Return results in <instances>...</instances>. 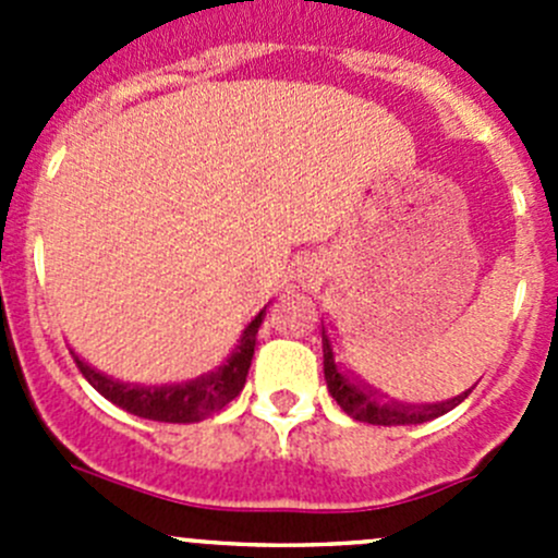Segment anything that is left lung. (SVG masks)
Returning a JSON list of instances; mask_svg holds the SVG:
<instances>
[{"label":"left lung","mask_w":558,"mask_h":558,"mask_svg":"<svg viewBox=\"0 0 558 558\" xmlns=\"http://www.w3.org/2000/svg\"><path fill=\"white\" fill-rule=\"evenodd\" d=\"M320 337H324V378L326 388H329L331 399L351 415L353 421H362V424L373 426H408V424H424V421L440 418L448 410H453L456 404L464 402L470 397L472 388L461 391L459 397L446 399V402H397L388 393L378 391L375 386L364 384L356 373L345 367L342 362H337L335 345H331V337L326 331L324 320H320Z\"/></svg>","instance_id":"obj_1"}]
</instances>
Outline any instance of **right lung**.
<instances>
[{
    "label": "right lung",
    "instance_id": "obj_1",
    "mask_svg": "<svg viewBox=\"0 0 558 558\" xmlns=\"http://www.w3.org/2000/svg\"><path fill=\"white\" fill-rule=\"evenodd\" d=\"M264 315H267V305L245 326V331L240 335L238 345L229 353L227 362L218 364L210 373L199 375V378L185 380V384H123V380H116L112 375L94 369L77 353L75 362L81 367L83 378L97 388L105 399H110L112 404L123 408L126 413L148 421H165V424H196V421H205L210 415H216L234 397H240L247 378V369H251L253 362V351H256V335Z\"/></svg>",
    "mask_w": 558,
    "mask_h": 558
}]
</instances>
